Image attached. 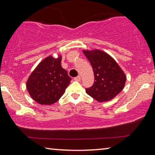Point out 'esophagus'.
Instances as JSON below:
<instances>
[{
	"label": "esophagus",
	"instance_id": "34e87169",
	"mask_svg": "<svg viewBox=\"0 0 155 155\" xmlns=\"http://www.w3.org/2000/svg\"><path fill=\"white\" fill-rule=\"evenodd\" d=\"M74 80L76 81H81V77H80V76H78V77H74Z\"/></svg>",
	"mask_w": 155,
	"mask_h": 155
}]
</instances>
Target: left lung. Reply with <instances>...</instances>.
<instances>
[{"mask_svg":"<svg viewBox=\"0 0 155 155\" xmlns=\"http://www.w3.org/2000/svg\"><path fill=\"white\" fill-rule=\"evenodd\" d=\"M93 68L94 83L86 93L98 102L111 101L124 87L127 77L123 70L109 54L101 50H83Z\"/></svg>","mask_w":155,"mask_h":155,"instance_id":"8db88e82","label":"left lung"}]
</instances>
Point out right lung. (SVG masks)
<instances>
[{
    "label": "right lung",
    "mask_w": 155,
    "mask_h": 155,
    "mask_svg": "<svg viewBox=\"0 0 155 155\" xmlns=\"http://www.w3.org/2000/svg\"><path fill=\"white\" fill-rule=\"evenodd\" d=\"M61 55H52L42 60L28 77L26 83L28 94L40 104L55 103L65 93L72 78L61 67Z\"/></svg>",
    "instance_id": "add662e5"
}]
</instances>
